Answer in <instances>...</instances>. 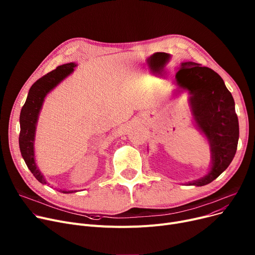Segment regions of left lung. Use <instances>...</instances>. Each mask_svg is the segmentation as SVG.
Here are the masks:
<instances>
[{
  "mask_svg": "<svg viewBox=\"0 0 255 255\" xmlns=\"http://www.w3.org/2000/svg\"><path fill=\"white\" fill-rule=\"evenodd\" d=\"M176 82L189 92L194 119L211 146V171L189 183L203 186L227 170L236 154L239 122L235 101L219 75L200 64L182 63L176 74Z\"/></svg>",
  "mask_w": 255,
  "mask_h": 255,
  "instance_id": "obj_1",
  "label": "left lung"
}]
</instances>
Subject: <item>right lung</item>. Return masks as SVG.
Segmentation results:
<instances>
[{
    "mask_svg": "<svg viewBox=\"0 0 255 255\" xmlns=\"http://www.w3.org/2000/svg\"><path fill=\"white\" fill-rule=\"evenodd\" d=\"M76 64L70 63L57 67L55 70L44 75L43 77L38 79L29 88L26 101L20 112L19 123H20V132H19V148L21 155L26 163L27 168L35 176L37 180L43 184H46L44 177L38 170L35 155H34V140L36 124L38 121V115L42 108L44 98L54 88L59 82L64 80L68 75H70ZM64 193L74 192L61 190Z\"/></svg>",
    "mask_w": 255,
    "mask_h": 255,
    "instance_id": "add662e5",
    "label": "right lung"
}]
</instances>
